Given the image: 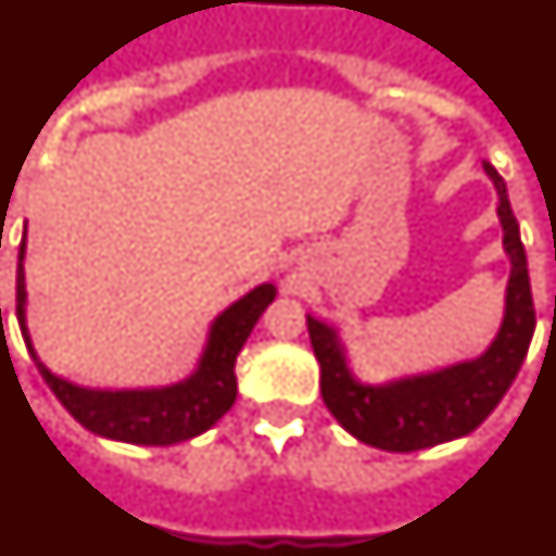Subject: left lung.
I'll use <instances>...</instances> for the list:
<instances>
[{
  "mask_svg": "<svg viewBox=\"0 0 556 556\" xmlns=\"http://www.w3.org/2000/svg\"><path fill=\"white\" fill-rule=\"evenodd\" d=\"M483 172L497 189L503 251L511 270L501 328L480 356L367 384L350 367L339 330L307 314V333L321 370V399L336 421L362 444L384 452H415L469 435L501 404L529 353L534 336V302L520 226L508 203L506 180L492 163H483Z\"/></svg>",
  "mask_w": 556,
  "mask_h": 556,
  "instance_id": "obj_1",
  "label": "left lung"
}]
</instances>
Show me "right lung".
<instances>
[{
  "label": "right lung",
  "mask_w": 556,
  "mask_h": 556,
  "mask_svg": "<svg viewBox=\"0 0 556 556\" xmlns=\"http://www.w3.org/2000/svg\"><path fill=\"white\" fill-rule=\"evenodd\" d=\"M25 251L27 228L22 235V245H18L16 268L18 328H22L41 379L48 381L55 399L62 401L64 409L84 429L110 438V441H124V444L172 446L203 435L231 409L237 399V353L242 350L260 316L265 314V307L277 300L274 282L251 288L245 296L231 302L220 316H214L198 367L184 381L166 387H135V390H98V387L76 384V381L53 372L33 348L30 330H27Z\"/></svg>",
  "instance_id": "right-lung-1"
}]
</instances>
